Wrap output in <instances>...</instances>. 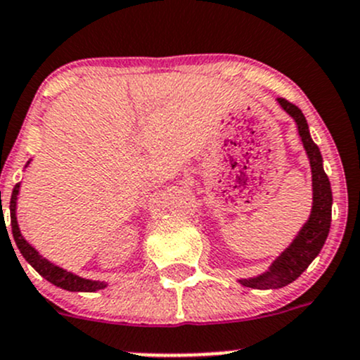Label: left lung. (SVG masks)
Masks as SVG:
<instances>
[{
  "label": "left lung",
  "instance_id": "8db88e82",
  "mask_svg": "<svg viewBox=\"0 0 360 360\" xmlns=\"http://www.w3.org/2000/svg\"><path fill=\"white\" fill-rule=\"evenodd\" d=\"M277 103L296 122L297 134H300L301 143H303L304 151L310 160L314 203H311V212L308 221L303 224L291 245L271 263V266L257 277L238 281L242 285L252 289H278L296 281L310 266L311 261L319 256V252L326 244L329 228H331L333 191L329 177L326 176L324 167H322L321 150L311 141L307 118L300 108L294 106L289 101L281 99V97L277 99Z\"/></svg>",
  "mask_w": 360,
  "mask_h": 360
}]
</instances>
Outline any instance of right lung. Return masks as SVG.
I'll list each match as a JSON object with an SVG mask.
<instances>
[{
  "mask_svg": "<svg viewBox=\"0 0 360 360\" xmlns=\"http://www.w3.org/2000/svg\"><path fill=\"white\" fill-rule=\"evenodd\" d=\"M29 165V162L25 163V167ZM20 190V183L15 184L12 191V198H10V219H12V235L13 240H15L17 248H19L20 254L24 256V259L41 275L43 278H46L49 282H52L53 285L60 289H66V291H72V292H96L99 289L106 288V282H99V281H89V278H82L78 275L71 274V271L64 270V268L57 266V264L50 263L49 259L41 256L27 240L22 237L20 233L19 223H17V195H19Z\"/></svg>",
  "mask_w": 360,
  "mask_h": 360,
  "instance_id": "1",
  "label": "right lung"
}]
</instances>
